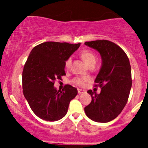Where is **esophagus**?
I'll list each match as a JSON object with an SVG mask.
<instances>
[{"mask_svg": "<svg viewBox=\"0 0 148 148\" xmlns=\"http://www.w3.org/2000/svg\"><path fill=\"white\" fill-rule=\"evenodd\" d=\"M84 92H86V91L84 90H82V89H78V93H79V94H82V93H84Z\"/></svg>", "mask_w": 148, "mask_h": 148, "instance_id": "obj_1", "label": "esophagus"}]
</instances>
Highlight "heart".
Masks as SVG:
<instances>
[{"instance_id":"b5f03b06","label":"heart","mask_w":148,"mask_h":148,"mask_svg":"<svg viewBox=\"0 0 148 148\" xmlns=\"http://www.w3.org/2000/svg\"><path fill=\"white\" fill-rule=\"evenodd\" d=\"M80 56H81L82 60L86 62V64L88 66L95 64L97 61V58L92 52L89 50H83L80 53ZM71 63H72V59L68 58L64 62V66L67 69H69L70 67ZM88 81L87 77H77L73 80V83L76 85L79 86H84L85 83Z\"/></svg>"}]
</instances>
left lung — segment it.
I'll return each instance as SVG.
<instances>
[{"instance_id":"left-lung-1","label":"left lung","mask_w":148,"mask_h":148,"mask_svg":"<svg viewBox=\"0 0 148 148\" xmlns=\"http://www.w3.org/2000/svg\"><path fill=\"white\" fill-rule=\"evenodd\" d=\"M85 45L97 51L102 61L95 80L101 92L88 91L92 101L85 107V113L93 121L108 123L118 116L128 100L132 84L130 60L123 49L108 40L86 42Z\"/></svg>"}]
</instances>
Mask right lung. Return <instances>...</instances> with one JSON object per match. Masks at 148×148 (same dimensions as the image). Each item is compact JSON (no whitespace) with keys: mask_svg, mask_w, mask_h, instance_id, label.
<instances>
[{"mask_svg":"<svg viewBox=\"0 0 148 148\" xmlns=\"http://www.w3.org/2000/svg\"><path fill=\"white\" fill-rule=\"evenodd\" d=\"M81 45L46 42L30 51L22 73L23 95L33 113L47 121H57L67 114L77 89L66 85L62 91L54 87L56 79L66 75L64 62Z\"/></svg>","mask_w":148,"mask_h":148,"instance_id":"add662e5","label":"right lung"}]
</instances>
